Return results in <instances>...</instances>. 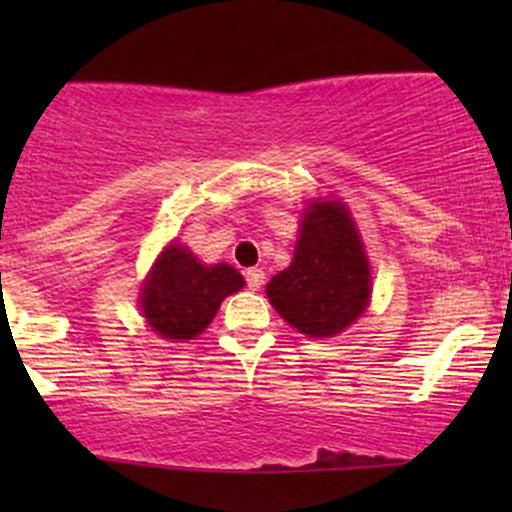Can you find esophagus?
Wrapping results in <instances>:
<instances>
[{
	"label": "esophagus",
	"instance_id": "1",
	"mask_svg": "<svg viewBox=\"0 0 512 512\" xmlns=\"http://www.w3.org/2000/svg\"><path fill=\"white\" fill-rule=\"evenodd\" d=\"M245 284H248L250 291H260V286L264 284V272H262V269H257V267L248 269V272H245Z\"/></svg>",
	"mask_w": 512,
	"mask_h": 512
}]
</instances>
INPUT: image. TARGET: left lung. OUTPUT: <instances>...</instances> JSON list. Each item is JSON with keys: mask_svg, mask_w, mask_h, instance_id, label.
Returning <instances> with one entry per match:
<instances>
[{"mask_svg": "<svg viewBox=\"0 0 512 512\" xmlns=\"http://www.w3.org/2000/svg\"><path fill=\"white\" fill-rule=\"evenodd\" d=\"M267 296L276 313L308 337H334L366 310V252L344 204H310L291 267L272 276Z\"/></svg>", "mask_w": 512, "mask_h": 512, "instance_id": "8db88e82", "label": "left lung"}]
</instances>
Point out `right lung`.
Masks as SVG:
<instances>
[{"label": "right lung", "instance_id": "1", "mask_svg": "<svg viewBox=\"0 0 512 512\" xmlns=\"http://www.w3.org/2000/svg\"><path fill=\"white\" fill-rule=\"evenodd\" d=\"M243 284L238 269L228 264L204 267L187 248L170 245L144 284V317L161 337L195 339L207 330L223 298Z\"/></svg>", "mask_w": 512, "mask_h": 512}]
</instances>
